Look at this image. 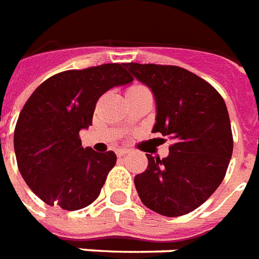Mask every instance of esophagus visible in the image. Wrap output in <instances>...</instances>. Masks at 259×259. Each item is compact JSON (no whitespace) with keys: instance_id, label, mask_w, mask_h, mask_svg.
<instances>
[{"instance_id":"34e87169","label":"esophagus","mask_w":259,"mask_h":259,"mask_svg":"<svg viewBox=\"0 0 259 259\" xmlns=\"http://www.w3.org/2000/svg\"><path fill=\"white\" fill-rule=\"evenodd\" d=\"M117 156H124V155H128L131 154V150H128V148H119V150L116 151Z\"/></svg>"}]
</instances>
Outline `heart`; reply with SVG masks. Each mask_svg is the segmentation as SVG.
<instances>
[{"label": "heart", "instance_id": "obj_1", "mask_svg": "<svg viewBox=\"0 0 259 259\" xmlns=\"http://www.w3.org/2000/svg\"><path fill=\"white\" fill-rule=\"evenodd\" d=\"M142 90H147V88L144 85H140V84H135V85H131L130 88H128V91H142Z\"/></svg>", "mask_w": 259, "mask_h": 259}]
</instances>
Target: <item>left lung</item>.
Instances as JSON below:
<instances>
[{"mask_svg":"<svg viewBox=\"0 0 259 259\" xmlns=\"http://www.w3.org/2000/svg\"><path fill=\"white\" fill-rule=\"evenodd\" d=\"M154 92L152 132L172 139L169 155H147L148 165L135 177L146 207L181 217L203 204L222 183L233 155V132L223 97L211 84L177 65L125 64Z\"/></svg>","mask_w":259,"mask_h":259,"instance_id":"1","label":"left lung"}]
</instances>
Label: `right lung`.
Instances as JSON below:
<instances>
[{"label": "right lung", "instance_id": "right-lung-1", "mask_svg": "<svg viewBox=\"0 0 259 259\" xmlns=\"http://www.w3.org/2000/svg\"><path fill=\"white\" fill-rule=\"evenodd\" d=\"M132 80L124 63L103 64L53 74L30 95L14 128V152L42 202L74 211L96 200L116 155L84 148L78 132L92 125L101 95Z\"/></svg>", "mask_w": 259, "mask_h": 259}]
</instances>
